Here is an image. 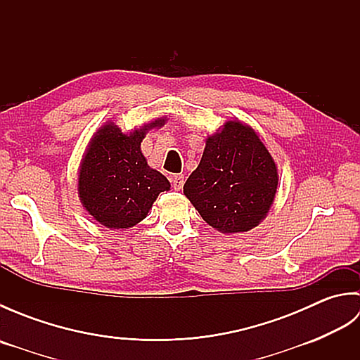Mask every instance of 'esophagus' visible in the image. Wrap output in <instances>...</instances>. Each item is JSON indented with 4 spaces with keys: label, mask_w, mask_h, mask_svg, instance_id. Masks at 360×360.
<instances>
[{
    "label": "esophagus",
    "mask_w": 360,
    "mask_h": 360,
    "mask_svg": "<svg viewBox=\"0 0 360 360\" xmlns=\"http://www.w3.org/2000/svg\"><path fill=\"white\" fill-rule=\"evenodd\" d=\"M172 186L174 190H181L182 186H184V176L182 174H172Z\"/></svg>",
    "instance_id": "1"
}]
</instances>
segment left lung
<instances>
[{
  "label": "left lung",
  "instance_id": "left-lung-1",
  "mask_svg": "<svg viewBox=\"0 0 360 360\" xmlns=\"http://www.w3.org/2000/svg\"><path fill=\"white\" fill-rule=\"evenodd\" d=\"M277 184V167L258 134L241 122H227L205 142L184 195L205 223L223 233H238L266 217Z\"/></svg>",
  "mask_w": 360,
  "mask_h": 360
}]
</instances>
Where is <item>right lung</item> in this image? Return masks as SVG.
<instances>
[{
	"label": "right lung",
	"mask_w": 360,
	"mask_h": 360,
	"mask_svg": "<svg viewBox=\"0 0 360 360\" xmlns=\"http://www.w3.org/2000/svg\"><path fill=\"white\" fill-rule=\"evenodd\" d=\"M165 119L124 134L114 124L98 129L82 160L79 193L85 209L110 229H128L147 217L160 192L170 190L162 173L148 167L141 151L147 129Z\"/></svg>",
	"instance_id": "right-lung-1"
}]
</instances>
